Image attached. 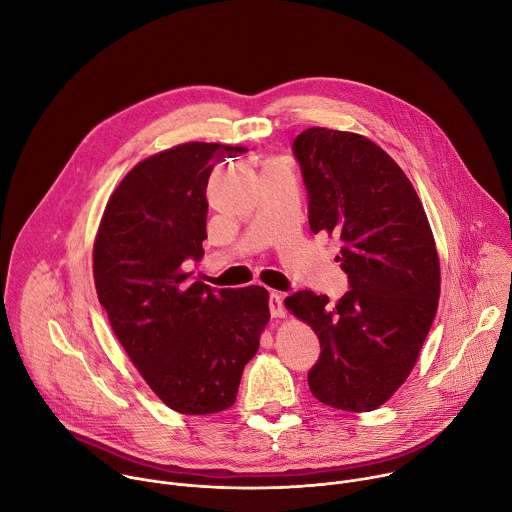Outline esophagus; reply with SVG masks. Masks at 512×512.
Segmentation results:
<instances>
[{"label":"esophagus","mask_w":512,"mask_h":512,"mask_svg":"<svg viewBox=\"0 0 512 512\" xmlns=\"http://www.w3.org/2000/svg\"><path fill=\"white\" fill-rule=\"evenodd\" d=\"M269 312H271V318H283L285 316L283 300H281L277 291H271V294H269Z\"/></svg>","instance_id":"obj_1"}]
</instances>
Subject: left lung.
<instances>
[{
  "instance_id": "1",
  "label": "left lung",
  "mask_w": 512,
  "mask_h": 512,
  "mask_svg": "<svg viewBox=\"0 0 512 512\" xmlns=\"http://www.w3.org/2000/svg\"><path fill=\"white\" fill-rule=\"evenodd\" d=\"M314 233L340 237L348 291L334 304L310 289L285 308L312 326L320 358L312 395L342 411H373L409 377L440 300V259L421 200L371 139L310 127L291 145Z\"/></svg>"
}]
</instances>
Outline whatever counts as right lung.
Returning a JSON list of instances; mask_svg holds the SVG:
<instances>
[{
    "instance_id": "right-lung-1",
    "label": "right lung",
    "mask_w": 512,
    "mask_h": 512,
    "mask_svg": "<svg viewBox=\"0 0 512 512\" xmlns=\"http://www.w3.org/2000/svg\"><path fill=\"white\" fill-rule=\"evenodd\" d=\"M247 148L190 141L137 164L111 194L93 251L101 306L127 356L174 411L229 409L269 320L265 287L216 289L204 255L206 184Z\"/></svg>"
}]
</instances>
